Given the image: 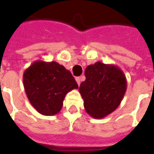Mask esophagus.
<instances>
[{
    "mask_svg": "<svg viewBox=\"0 0 154 154\" xmlns=\"http://www.w3.org/2000/svg\"><path fill=\"white\" fill-rule=\"evenodd\" d=\"M76 81H77V84H78V86H79L81 83V77H76Z\"/></svg>",
    "mask_w": 154,
    "mask_h": 154,
    "instance_id": "34e87169",
    "label": "esophagus"
}]
</instances>
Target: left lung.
Wrapping results in <instances>:
<instances>
[{
  "label": "left lung",
  "instance_id": "1",
  "mask_svg": "<svg viewBox=\"0 0 154 154\" xmlns=\"http://www.w3.org/2000/svg\"><path fill=\"white\" fill-rule=\"evenodd\" d=\"M86 80L79 87L87 113L94 119H102L119 106L127 89L123 71L113 64L97 62L87 66Z\"/></svg>",
  "mask_w": 154,
  "mask_h": 154
}]
</instances>
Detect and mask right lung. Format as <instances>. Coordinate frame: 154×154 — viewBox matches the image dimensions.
Wrapping results in <instances>:
<instances>
[{
    "instance_id": "1",
    "label": "right lung",
    "mask_w": 154,
    "mask_h": 154,
    "mask_svg": "<svg viewBox=\"0 0 154 154\" xmlns=\"http://www.w3.org/2000/svg\"><path fill=\"white\" fill-rule=\"evenodd\" d=\"M23 83L33 107L49 116L60 111L67 92L78 88L70 72L54 61H35L24 72Z\"/></svg>"
}]
</instances>
